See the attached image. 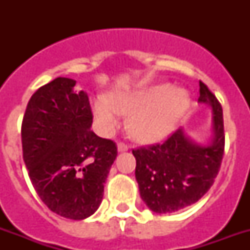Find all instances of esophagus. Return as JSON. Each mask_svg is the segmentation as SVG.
<instances>
[{"instance_id":"34e87169","label":"esophagus","mask_w":250,"mask_h":250,"mask_svg":"<svg viewBox=\"0 0 250 250\" xmlns=\"http://www.w3.org/2000/svg\"><path fill=\"white\" fill-rule=\"evenodd\" d=\"M128 150V146L125 144V143H119L118 144V152H127Z\"/></svg>"}]
</instances>
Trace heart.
Returning <instances> with one entry per match:
<instances>
[{
  "label": "heart",
  "mask_w": 250,
  "mask_h": 250,
  "mask_svg": "<svg viewBox=\"0 0 250 250\" xmlns=\"http://www.w3.org/2000/svg\"><path fill=\"white\" fill-rule=\"evenodd\" d=\"M190 96L168 83L94 98L92 110L98 127L111 135L121 125V115H129V133L141 143H156L167 137L189 107Z\"/></svg>",
  "instance_id": "heart-1"
}]
</instances>
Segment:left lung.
Returning a JSON list of instances; mask_svg holds the SVG:
<instances>
[{"label":"left lung","mask_w":250,"mask_h":250,"mask_svg":"<svg viewBox=\"0 0 250 250\" xmlns=\"http://www.w3.org/2000/svg\"><path fill=\"white\" fill-rule=\"evenodd\" d=\"M198 102L209 105L213 113L208 144H198L179 128L164 144L132 150L140 196L154 213H174L197 202L221 168L225 152L222 106L202 82Z\"/></svg>","instance_id":"8db88e82"}]
</instances>
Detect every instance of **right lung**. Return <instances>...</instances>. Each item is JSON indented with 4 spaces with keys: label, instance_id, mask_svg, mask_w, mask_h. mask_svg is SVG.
<instances>
[{
    "label": "right lung",
    "instance_id": "add662e5",
    "mask_svg": "<svg viewBox=\"0 0 250 250\" xmlns=\"http://www.w3.org/2000/svg\"><path fill=\"white\" fill-rule=\"evenodd\" d=\"M76 82L57 78L32 94L21 123L23 160L41 201L82 221L98 209L117 145L90 131L93 115Z\"/></svg>",
    "mask_w": 250,
    "mask_h": 250
}]
</instances>
